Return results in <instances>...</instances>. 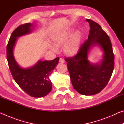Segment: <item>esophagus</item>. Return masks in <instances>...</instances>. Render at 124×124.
Returning <instances> with one entry per match:
<instances>
[{"instance_id":"obj_1","label":"esophagus","mask_w":124,"mask_h":124,"mask_svg":"<svg viewBox=\"0 0 124 124\" xmlns=\"http://www.w3.org/2000/svg\"><path fill=\"white\" fill-rule=\"evenodd\" d=\"M59 62L60 63H64V60L62 58H60V60H59Z\"/></svg>"}]
</instances>
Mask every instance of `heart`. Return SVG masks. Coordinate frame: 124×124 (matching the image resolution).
I'll return each mask as SVG.
<instances>
[{
	"label": "heart",
	"mask_w": 124,
	"mask_h": 124,
	"mask_svg": "<svg viewBox=\"0 0 124 124\" xmlns=\"http://www.w3.org/2000/svg\"><path fill=\"white\" fill-rule=\"evenodd\" d=\"M71 34L72 32L70 31H68L57 35L54 40V44L57 46L65 45L70 40ZM81 38L80 33L79 32L75 33L70 40L64 46V51L65 53L70 56L76 54L79 50Z\"/></svg>",
	"instance_id": "heart-1"
}]
</instances>
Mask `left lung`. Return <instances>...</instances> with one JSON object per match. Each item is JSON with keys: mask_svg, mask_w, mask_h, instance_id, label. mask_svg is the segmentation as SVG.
<instances>
[{"mask_svg": "<svg viewBox=\"0 0 124 124\" xmlns=\"http://www.w3.org/2000/svg\"><path fill=\"white\" fill-rule=\"evenodd\" d=\"M86 21L90 28L88 39L77 54L64 59L73 87L81 95L89 96L98 93L107 85L114 70V56L109 37L100 25L91 20ZM96 45L104 50V58L101 64L93 65L87 59L88 52Z\"/></svg>", "mask_w": 124, "mask_h": 124, "instance_id": "1", "label": "left lung"}]
</instances>
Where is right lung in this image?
<instances>
[{
    "instance_id": "add662e5",
    "label": "right lung",
    "mask_w": 124,
    "mask_h": 124,
    "mask_svg": "<svg viewBox=\"0 0 124 124\" xmlns=\"http://www.w3.org/2000/svg\"><path fill=\"white\" fill-rule=\"evenodd\" d=\"M32 24H21L13 31L7 46V57L14 79L19 86L29 96L42 97L46 96L52 89L50 75L58 63L59 57L51 61H39L31 68L23 69L15 60L13 49L17 38L32 32Z\"/></svg>"
}]
</instances>
